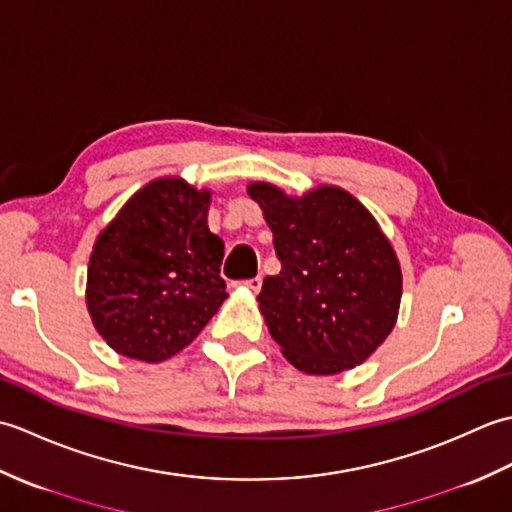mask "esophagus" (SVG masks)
Instances as JSON below:
<instances>
[{
	"instance_id": "obj_1",
	"label": "esophagus",
	"mask_w": 512,
	"mask_h": 512,
	"mask_svg": "<svg viewBox=\"0 0 512 512\" xmlns=\"http://www.w3.org/2000/svg\"><path fill=\"white\" fill-rule=\"evenodd\" d=\"M244 286H246L248 290H253V292H259V290H262V277H253V279H246V281H244Z\"/></svg>"
}]
</instances>
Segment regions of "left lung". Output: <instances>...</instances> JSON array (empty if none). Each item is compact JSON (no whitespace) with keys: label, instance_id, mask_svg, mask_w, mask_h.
I'll return each mask as SVG.
<instances>
[{"label":"left lung","instance_id":"obj_1","mask_svg":"<svg viewBox=\"0 0 512 512\" xmlns=\"http://www.w3.org/2000/svg\"><path fill=\"white\" fill-rule=\"evenodd\" d=\"M248 195L262 206L281 262L257 297L270 336L306 374L363 363L394 328L402 295L396 253L372 213L336 187L288 198L255 182Z\"/></svg>","mask_w":512,"mask_h":512}]
</instances>
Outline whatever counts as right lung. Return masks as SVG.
<instances>
[{"label": "right lung", "mask_w": 512, "mask_h": 512, "mask_svg": "<svg viewBox=\"0 0 512 512\" xmlns=\"http://www.w3.org/2000/svg\"><path fill=\"white\" fill-rule=\"evenodd\" d=\"M209 191L162 178L129 200L99 235L88 310L118 354L158 363L178 354L222 306L224 242L209 231Z\"/></svg>", "instance_id": "add662e5"}]
</instances>
